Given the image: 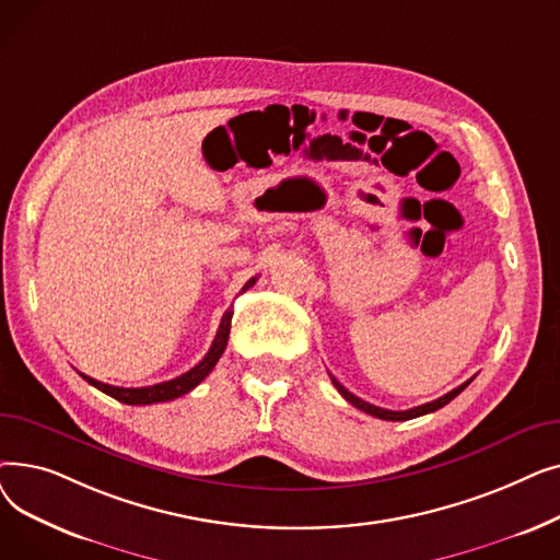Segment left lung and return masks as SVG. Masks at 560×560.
Here are the masks:
<instances>
[{
	"label": "left lung",
	"instance_id": "obj_1",
	"mask_svg": "<svg viewBox=\"0 0 560 560\" xmlns=\"http://www.w3.org/2000/svg\"><path fill=\"white\" fill-rule=\"evenodd\" d=\"M331 376V374H329ZM331 381H334V386L338 388V393L351 404V406H357V408H361L363 413H368V416H374V418H378V420H390V422H404V420H413V418H420V416H427V413H433V410H438V408H443L445 404H450L456 395H460L467 386H469V381H465V384H460L458 388H454L452 393H447V395H443V397H438V399H433V401H429V404H422V406H416V408H408V410H388V408H381V406H374V404H370V401H365V399H361V397H357L354 393H349L340 381L336 378V376H331Z\"/></svg>",
	"mask_w": 560,
	"mask_h": 560
}]
</instances>
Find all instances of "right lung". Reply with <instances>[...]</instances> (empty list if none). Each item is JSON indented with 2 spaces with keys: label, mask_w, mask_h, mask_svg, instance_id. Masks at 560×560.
Returning <instances> with one entry per match:
<instances>
[{
  "label": "right lung",
  "mask_w": 560,
  "mask_h": 560,
  "mask_svg": "<svg viewBox=\"0 0 560 560\" xmlns=\"http://www.w3.org/2000/svg\"><path fill=\"white\" fill-rule=\"evenodd\" d=\"M256 283V277H252L245 285H243V292L247 288H252ZM231 317H233V311L229 308L224 315H222V322H220V329L215 334V340L209 349V354H206L192 370H188L186 374L176 376L172 381H163V384H154V386H144V388H120V386H108V384H102V381L97 378H91L81 374L88 384L95 386L97 390L106 393L108 397L122 401V404H129V406H147V404H159V401H170V399H176L182 397L186 393H190L195 386H199L201 381L211 374V370L215 368V363L220 361V357L224 354L226 349V340H229V329H231Z\"/></svg>",
  "instance_id": "add662e5"
}]
</instances>
